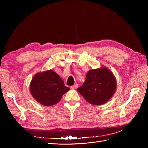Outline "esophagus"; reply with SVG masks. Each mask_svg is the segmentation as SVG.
Returning <instances> with one entry per match:
<instances>
[{"instance_id": "esophagus-1", "label": "esophagus", "mask_w": 148, "mask_h": 148, "mask_svg": "<svg viewBox=\"0 0 148 148\" xmlns=\"http://www.w3.org/2000/svg\"><path fill=\"white\" fill-rule=\"evenodd\" d=\"M78 85L77 84H75L74 85H73V86H71V89H77V88H78Z\"/></svg>"}]
</instances>
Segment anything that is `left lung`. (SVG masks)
<instances>
[{
	"label": "left lung",
	"instance_id": "obj_1",
	"mask_svg": "<svg viewBox=\"0 0 148 148\" xmlns=\"http://www.w3.org/2000/svg\"><path fill=\"white\" fill-rule=\"evenodd\" d=\"M117 88V82L113 73L103 66L90 70L85 82L77 89L87 102L95 106L102 105L110 99Z\"/></svg>",
	"mask_w": 148,
	"mask_h": 148
}]
</instances>
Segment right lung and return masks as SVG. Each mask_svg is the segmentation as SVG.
Returning <instances> with one entry per match:
<instances>
[{
	"instance_id": "add662e5",
	"label": "right lung",
	"mask_w": 148,
	"mask_h": 148,
	"mask_svg": "<svg viewBox=\"0 0 148 148\" xmlns=\"http://www.w3.org/2000/svg\"><path fill=\"white\" fill-rule=\"evenodd\" d=\"M31 95L40 104L51 106L59 102L64 94L70 90L55 71L52 70L36 74L30 83Z\"/></svg>"
}]
</instances>
